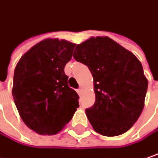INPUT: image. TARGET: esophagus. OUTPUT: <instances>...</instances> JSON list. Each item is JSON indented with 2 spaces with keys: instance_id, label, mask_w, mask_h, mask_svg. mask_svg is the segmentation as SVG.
I'll return each instance as SVG.
<instances>
[{
  "instance_id": "34e87169",
  "label": "esophagus",
  "mask_w": 158,
  "mask_h": 158,
  "mask_svg": "<svg viewBox=\"0 0 158 158\" xmlns=\"http://www.w3.org/2000/svg\"><path fill=\"white\" fill-rule=\"evenodd\" d=\"M77 93H78L79 95H80V93H81V88H78V89H77Z\"/></svg>"
}]
</instances>
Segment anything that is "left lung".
<instances>
[{
  "mask_svg": "<svg viewBox=\"0 0 158 158\" xmlns=\"http://www.w3.org/2000/svg\"><path fill=\"white\" fill-rule=\"evenodd\" d=\"M74 59L94 78L96 101L86 109L94 130L114 137L130 130L143 110L148 79L140 61L109 37H91L76 46Z\"/></svg>",
  "mask_w": 158,
  "mask_h": 158,
  "instance_id": "left-lung-1",
  "label": "left lung"
}]
</instances>
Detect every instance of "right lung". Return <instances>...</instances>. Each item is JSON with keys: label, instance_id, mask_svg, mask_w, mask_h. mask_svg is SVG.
Wrapping results in <instances>:
<instances>
[{"label": "right lung", "instance_id": "obj_1", "mask_svg": "<svg viewBox=\"0 0 158 158\" xmlns=\"http://www.w3.org/2000/svg\"><path fill=\"white\" fill-rule=\"evenodd\" d=\"M75 44L46 39L27 52L14 71L12 96L26 125L36 133H58L79 106L64 73Z\"/></svg>", "mask_w": 158, "mask_h": 158}]
</instances>
